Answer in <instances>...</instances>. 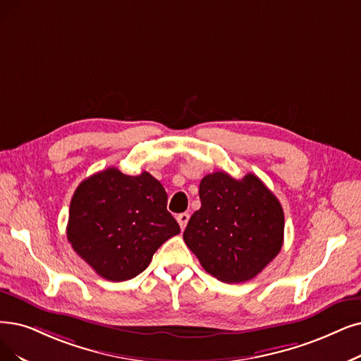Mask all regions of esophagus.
Returning a JSON list of instances; mask_svg holds the SVG:
<instances>
[{"label": "esophagus", "instance_id": "esophagus-1", "mask_svg": "<svg viewBox=\"0 0 361 361\" xmlns=\"http://www.w3.org/2000/svg\"><path fill=\"white\" fill-rule=\"evenodd\" d=\"M176 219H178V224L180 225V228L185 229L186 224H188V221H190V214L188 213H180V214L176 216Z\"/></svg>", "mask_w": 361, "mask_h": 361}]
</instances>
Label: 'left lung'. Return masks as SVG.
Segmentation results:
<instances>
[{
    "label": "left lung",
    "mask_w": 361,
    "mask_h": 361,
    "mask_svg": "<svg viewBox=\"0 0 361 361\" xmlns=\"http://www.w3.org/2000/svg\"><path fill=\"white\" fill-rule=\"evenodd\" d=\"M201 207L183 240L209 274L225 283L255 279L283 246L284 213L265 183L214 171L200 182Z\"/></svg>",
    "instance_id": "1"
}]
</instances>
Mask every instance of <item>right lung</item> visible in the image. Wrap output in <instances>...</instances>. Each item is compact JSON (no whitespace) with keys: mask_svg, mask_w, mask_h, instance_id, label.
<instances>
[{"mask_svg":"<svg viewBox=\"0 0 361 361\" xmlns=\"http://www.w3.org/2000/svg\"><path fill=\"white\" fill-rule=\"evenodd\" d=\"M179 233L166 190L148 171L128 176L109 167L84 179L71 200L68 241L109 281L145 271L157 249Z\"/></svg>","mask_w":361,"mask_h":361,"instance_id":"1","label":"right lung"}]
</instances>
